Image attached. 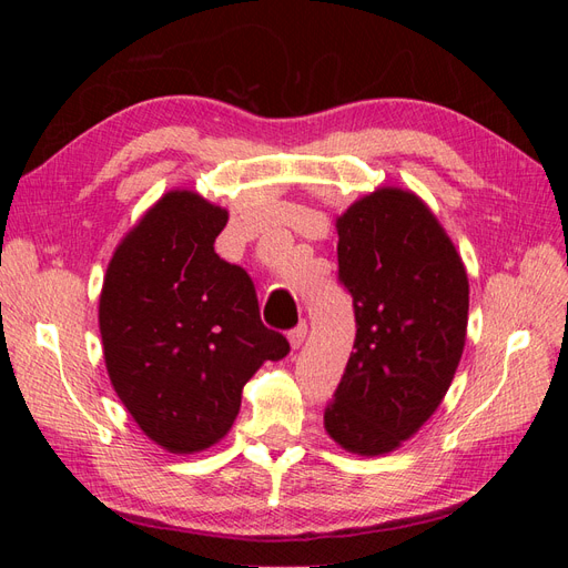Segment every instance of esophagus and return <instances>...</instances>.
Masks as SVG:
<instances>
[{
  "label": "esophagus",
  "mask_w": 568,
  "mask_h": 568,
  "mask_svg": "<svg viewBox=\"0 0 568 568\" xmlns=\"http://www.w3.org/2000/svg\"><path fill=\"white\" fill-rule=\"evenodd\" d=\"M305 336H307V324H305V322H301V324L296 326V329H291V332H288V343H291V348L298 351V348L303 346Z\"/></svg>",
  "instance_id": "1"
}]
</instances>
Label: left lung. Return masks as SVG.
Returning <instances> with one entry per match:
<instances>
[{"label":"left lung","mask_w":568,"mask_h":568,"mask_svg":"<svg viewBox=\"0 0 568 568\" xmlns=\"http://www.w3.org/2000/svg\"><path fill=\"white\" fill-rule=\"evenodd\" d=\"M336 232L357 334L324 428L343 450L376 457L415 436L448 393L467 341L469 280L409 189H374L336 217Z\"/></svg>","instance_id":"obj_1"}]
</instances>
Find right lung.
<instances>
[{
	"instance_id": "obj_1",
	"label": "right lung",
	"mask_w": 568,
	"mask_h": 568,
	"mask_svg": "<svg viewBox=\"0 0 568 568\" xmlns=\"http://www.w3.org/2000/svg\"><path fill=\"white\" fill-rule=\"evenodd\" d=\"M227 217L189 189L163 194L118 244L99 296L118 398L175 455L225 438L246 382L288 353V341L261 322L246 270L213 248Z\"/></svg>"
}]
</instances>
